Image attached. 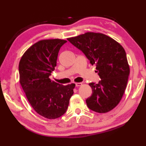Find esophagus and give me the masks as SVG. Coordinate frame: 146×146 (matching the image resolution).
I'll return each mask as SVG.
<instances>
[{
	"label": "esophagus",
	"instance_id": "esophagus-1",
	"mask_svg": "<svg viewBox=\"0 0 146 146\" xmlns=\"http://www.w3.org/2000/svg\"><path fill=\"white\" fill-rule=\"evenodd\" d=\"M82 85V83H75V86H76V87L81 86Z\"/></svg>",
	"mask_w": 146,
	"mask_h": 146
}]
</instances>
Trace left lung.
<instances>
[{
  "mask_svg": "<svg viewBox=\"0 0 146 146\" xmlns=\"http://www.w3.org/2000/svg\"><path fill=\"white\" fill-rule=\"evenodd\" d=\"M67 40L96 65L101 78L98 84H89L92 93L86 100L88 108L97 113L111 111L120 103L127 85L130 68L125 50L102 33H86Z\"/></svg>",
  "mask_w": 146,
  "mask_h": 146,
  "instance_id": "obj_1",
  "label": "left lung"
}]
</instances>
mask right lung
Returning <instances> with one entry per match:
<instances>
[{
  "label": "right lung",
  "mask_w": 146,
  "mask_h": 146,
  "mask_svg": "<svg viewBox=\"0 0 146 146\" xmlns=\"http://www.w3.org/2000/svg\"><path fill=\"white\" fill-rule=\"evenodd\" d=\"M65 40L46 39L29 47L19 63L20 82L26 98L36 113L56 119L66 111L75 84L63 86L51 80L58 55Z\"/></svg>",
  "instance_id": "obj_1"
}]
</instances>
